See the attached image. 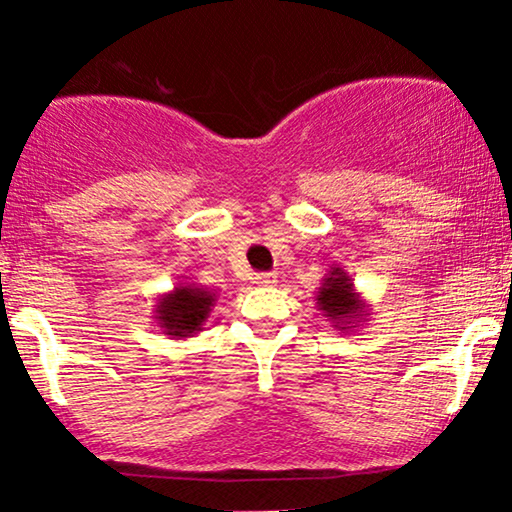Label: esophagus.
<instances>
[{"label": "esophagus", "instance_id": "obj_1", "mask_svg": "<svg viewBox=\"0 0 512 512\" xmlns=\"http://www.w3.org/2000/svg\"><path fill=\"white\" fill-rule=\"evenodd\" d=\"M254 282L258 284V286H277V272H261V275H256L254 277Z\"/></svg>", "mask_w": 512, "mask_h": 512}]
</instances>
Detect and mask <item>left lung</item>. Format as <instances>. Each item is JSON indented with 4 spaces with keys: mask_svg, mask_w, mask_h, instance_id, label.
<instances>
[{
    "mask_svg": "<svg viewBox=\"0 0 512 512\" xmlns=\"http://www.w3.org/2000/svg\"><path fill=\"white\" fill-rule=\"evenodd\" d=\"M317 310H321L326 321H331L335 331L347 333L354 331L361 321H368L370 307L359 291L354 289L352 277L340 265H333L331 272L321 279L317 291Z\"/></svg>",
    "mask_w": 512,
    "mask_h": 512,
    "instance_id": "left-lung-1",
    "label": "left lung"
}]
</instances>
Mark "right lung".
Returning a JSON list of instances; mask_svg holds the SVG:
<instances>
[{
    "mask_svg": "<svg viewBox=\"0 0 512 512\" xmlns=\"http://www.w3.org/2000/svg\"><path fill=\"white\" fill-rule=\"evenodd\" d=\"M216 289H202L195 284H177L170 293L158 296L153 305V321L172 340L193 338L207 324L209 314L216 305Z\"/></svg>",
    "mask_w": 512,
    "mask_h": 512,
    "instance_id": "right-lung-1",
    "label": "right lung"
}]
</instances>
